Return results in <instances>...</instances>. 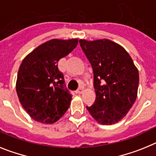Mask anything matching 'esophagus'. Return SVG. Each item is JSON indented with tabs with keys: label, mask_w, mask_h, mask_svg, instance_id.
<instances>
[{
	"label": "esophagus",
	"mask_w": 156,
	"mask_h": 156,
	"mask_svg": "<svg viewBox=\"0 0 156 156\" xmlns=\"http://www.w3.org/2000/svg\"><path fill=\"white\" fill-rule=\"evenodd\" d=\"M83 91H84V89L82 87H80L79 89H78V90H77V93H79V94H81V93H83Z\"/></svg>",
	"instance_id": "esophagus-1"
}]
</instances>
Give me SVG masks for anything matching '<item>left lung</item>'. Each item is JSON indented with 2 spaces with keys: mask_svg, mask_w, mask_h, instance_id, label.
<instances>
[{
  "mask_svg": "<svg viewBox=\"0 0 156 156\" xmlns=\"http://www.w3.org/2000/svg\"><path fill=\"white\" fill-rule=\"evenodd\" d=\"M79 43L93 67L97 96L94 104L86 108L101 124L119 122L136 101L137 68L125 48L112 41L80 39Z\"/></svg>",
  "mask_w": 156,
  "mask_h": 156,
  "instance_id": "8db88e82",
  "label": "left lung"
}]
</instances>
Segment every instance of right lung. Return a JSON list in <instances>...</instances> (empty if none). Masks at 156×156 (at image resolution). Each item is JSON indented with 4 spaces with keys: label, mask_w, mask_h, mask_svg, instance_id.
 Here are the masks:
<instances>
[{
    "label": "right lung",
    "mask_w": 156,
    "mask_h": 156,
    "mask_svg": "<svg viewBox=\"0 0 156 156\" xmlns=\"http://www.w3.org/2000/svg\"><path fill=\"white\" fill-rule=\"evenodd\" d=\"M77 38L52 39L37 46L23 59L16 80L23 108L35 121L52 124L68 109L72 96L63 88L58 61L78 45Z\"/></svg>",
    "instance_id": "right-lung-1"
}]
</instances>
